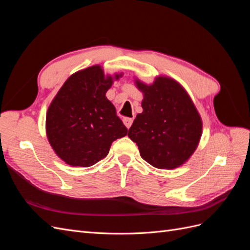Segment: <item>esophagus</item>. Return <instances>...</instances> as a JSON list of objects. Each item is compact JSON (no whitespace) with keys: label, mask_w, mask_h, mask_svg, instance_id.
<instances>
[{"label":"esophagus","mask_w":250,"mask_h":250,"mask_svg":"<svg viewBox=\"0 0 250 250\" xmlns=\"http://www.w3.org/2000/svg\"><path fill=\"white\" fill-rule=\"evenodd\" d=\"M123 123L128 128V129H129L131 124H132V119H130V118H124L123 119Z\"/></svg>","instance_id":"esophagus-1"}]
</instances>
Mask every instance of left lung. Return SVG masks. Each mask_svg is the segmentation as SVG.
<instances>
[{
	"mask_svg": "<svg viewBox=\"0 0 250 250\" xmlns=\"http://www.w3.org/2000/svg\"><path fill=\"white\" fill-rule=\"evenodd\" d=\"M144 93L143 112L138 113L128 137L144 161L158 169H175L198 146L202 122L184 87L171 78L158 77L153 84L137 80Z\"/></svg>",
	"mask_w": 250,
	"mask_h": 250,
	"instance_id": "1",
	"label": "left lung"
}]
</instances>
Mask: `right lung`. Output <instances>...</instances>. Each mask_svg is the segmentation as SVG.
<instances>
[{
	"mask_svg": "<svg viewBox=\"0 0 250 250\" xmlns=\"http://www.w3.org/2000/svg\"><path fill=\"white\" fill-rule=\"evenodd\" d=\"M111 84L100 65L89 66L73 74L52 101L46 118L48 140L67 165L90 167L106 157L113 141L127 134L105 96Z\"/></svg>",
	"mask_w": 250,
	"mask_h": 250,
	"instance_id": "add662e5",
	"label": "right lung"
}]
</instances>
